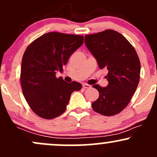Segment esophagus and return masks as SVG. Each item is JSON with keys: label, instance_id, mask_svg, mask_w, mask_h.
Segmentation results:
<instances>
[{"label": "esophagus", "instance_id": "esophagus-1", "mask_svg": "<svg viewBox=\"0 0 157 157\" xmlns=\"http://www.w3.org/2000/svg\"><path fill=\"white\" fill-rule=\"evenodd\" d=\"M83 87L84 89H90L91 88V86L89 85V84H87V83H83Z\"/></svg>", "mask_w": 157, "mask_h": 157}]
</instances>
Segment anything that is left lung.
<instances>
[{
  "label": "left lung",
  "mask_w": 157,
  "mask_h": 157,
  "mask_svg": "<svg viewBox=\"0 0 157 157\" xmlns=\"http://www.w3.org/2000/svg\"><path fill=\"white\" fill-rule=\"evenodd\" d=\"M85 44L99 68L108 70V85H93L99 97L92 109L105 116L117 114L129 103L139 83L141 63L136 51L121 34L109 29L86 35Z\"/></svg>",
  "instance_id": "8db88e82"
}]
</instances>
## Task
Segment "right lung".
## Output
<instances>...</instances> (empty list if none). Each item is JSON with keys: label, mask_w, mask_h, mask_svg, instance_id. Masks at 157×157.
<instances>
[{"label": "right lung", "mask_w": 157, "mask_h": 157, "mask_svg": "<svg viewBox=\"0 0 157 157\" xmlns=\"http://www.w3.org/2000/svg\"><path fill=\"white\" fill-rule=\"evenodd\" d=\"M83 43V36L49 32L25 49L21 85L25 98L37 116L47 120L60 116L65 111L72 92L81 90V83H66L56 74L63 71L69 57Z\"/></svg>", "instance_id": "add662e5"}]
</instances>
